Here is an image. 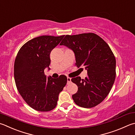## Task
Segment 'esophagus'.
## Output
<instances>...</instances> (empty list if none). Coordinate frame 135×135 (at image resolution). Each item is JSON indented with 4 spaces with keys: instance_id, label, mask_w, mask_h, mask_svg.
I'll return each mask as SVG.
<instances>
[{
    "instance_id": "esophagus-1",
    "label": "esophagus",
    "mask_w": 135,
    "mask_h": 135,
    "mask_svg": "<svg viewBox=\"0 0 135 135\" xmlns=\"http://www.w3.org/2000/svg\"><path fill=\"white\" fill-rule=\"evenodd\" d=\"M71 82V78L70 77H67V84H69Z\"/></svg>"
}]
</instances>
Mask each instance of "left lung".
<instances>
[{"label": "left lung", "mask_w": 135, "mask_h": 135, "mask_svg": "<svg viewBox=\"0 0 135 135\" xmlns=\"http://www.w3.org/2000/svg\"><path fill=\"white\" fill-rule=\"evenodd\" d=\"M60 45L71 50L77 67L87 71L85 79H71L78 86L72 95L75 103L84 108L100 104L109 94L116 77V59L108 44L96 34L87 33L66 35Z\"/></svg>", "instance_id": "1"}]
</instances>
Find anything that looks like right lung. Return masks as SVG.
<instances>
[{"mask_svg": "<svg viewBox=\"0 0 135 135\" xmlns=\"http://www.w3.org/2000/svg\"><path fill=\"white\" fill-rule=\"evenodd\" d=\"M64 35H43L22 46L14 64V77L19 93L25 102L37 111L48 112L57 106L60 93L67 84L64 75L46 77L44 70L51 63L50 53Z\"/></svg>", "mask_w": 135, "mask_h": 135, "instance_id": "1", "label": "right lung"}]
</instances>
